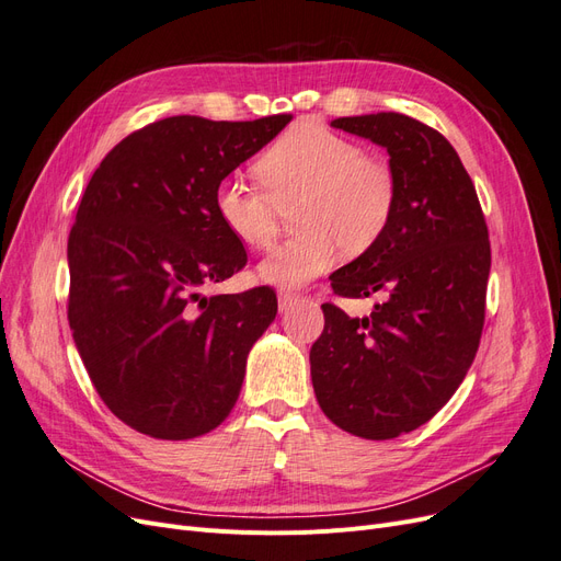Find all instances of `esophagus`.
Returning a JSON list of instances; mask_svg holds the SVG:
<instances>
[{"instance_id":"obj_1","label":"esophagus","mask_w":561,"mask_h":561,"mask_svg":"<svg viewBox=\"0 0 561 561\" xmlns=\"http://www.w3.org/2000/svg\"><path fill=\"white\" fill-rule=\"evenodd\" d=\"M299 301H301V297L295 295V293H287V290L278 293V307H280V311H290L295 304H299Z\"/></svg>"}]
</instances>
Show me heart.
I'll return each instance as SVG.
<instances>
[{"label":"heart","instance_id":"obj_1","mask_svg":"<svg viewBox=\"0 0 561 561\" xmlns=\"http://www.w3.org/2000/svg\"><path fill=\"white\" fill-rule=\"evenodd\" d=\"M262 186L229 175L215 190V213L245 248L274 241L278 215L295 210L297 239L278 245L260 264V278L301 287L332 268L344 248L360 254L386 233L398 203L390 168L365 149L318 124H299L254 161Z\"/></svg>","mask_w":561,"mask_h":561}]
</instances>
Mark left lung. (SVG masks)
<instances>
[{
    "label": "left lung",
    "mask_w": 561,
    "mask_h": 561,
    "mask_svg": "<svg viewBox=\"0 0 561 561\" xmlns=\"http://www.w3.org/2000/svg\"><path fill=\"white\" fill-rule=\"evenodd\" d=\"M332 126L386 147L398 203L381 241L330 276L336 295L377 293L383 301L365 318L322 304L311 381L339 428L390 439L433 419L468 375L484 325L489 231L443 133L398 112L342 116Z\"/></svg>",
    "instance_id": "8db88e82"
}]
</instances>
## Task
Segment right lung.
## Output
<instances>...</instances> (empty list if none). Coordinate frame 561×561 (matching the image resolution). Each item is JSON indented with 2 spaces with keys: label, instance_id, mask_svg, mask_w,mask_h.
Listing matches in <instances>:
<instances>
[{
  "label": "right lung",
  "instance_id": "obj_1",
  "mask_svg": "<svg viewBox=\"0 0 561 561\" xmlns=\"http://www.w3.org/2000/svg\"><path fill=\"white\" fill-rule=\"evenodd\" d=\"M290 118H161L118 142L83 192L67 318L98 396L138 433L206 435L239 400L278 301L271 287L203 295L248 262L217 219L215 190Z\"/></svg>",
  "mask_w": 561,
  "mask_h": 561
}]
</instances>
